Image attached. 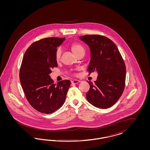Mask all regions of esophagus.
<instances>
[{
    "label": "esophagus",
    "instance_id": "1",
    "mask_svg": "<svg viewBox=\"0 0 150 150\" xmlns=\"http://www.w3.org/2000/svg\"><path fill=\"white\" fill-rule=\"evenodd\" d=\"M80 82V81L79 80H77V79H74V80H72L71 81L72 83H74V84H78V83H79Z\"/></svg>",
    "mask_w": 150,
    "mask_h": 150
}]
</instances>
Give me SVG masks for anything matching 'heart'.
<instances>
[{
	"label": "heart",
	"instance_id": "obj_1",
	"mask_svg": "<svg viewBox=\"0 0 150 150\" xmlns=\"http://www.w3.org/2000/svg\"><path fill=\"white\" fill-rule=\"evenodd\" d=\"M71 50L72 53L75 55H78L81 52L85 53V48L82 44L80 43H72L70 46ZM61 57V50L60 48H58L55 53V59L57 62H59Z\"/></svg>",
	"mask_w": 150,
	"mask_h": 150
}]
</instances>
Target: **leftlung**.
<instances>
[{
    "mask_svg": "<svg viewBox=\"0 0 150 150\" xmlns=\"http://www.w3.org/2000/svg\"><path fill=\"white\" fill-rule=\"evenodd\" d=\"M88 45L91 61L89 74L98 72L97 80L88 81L90 88L86 94L87 100L95 107L107 108L113 106L124 92L126 66L116 45L107 37L100 35L79 36Z\"/></svg>",
    "mask_w": 150,
    "mask_h": 150,
    "instance_id": "obj_1",
    "label": "left lung"
}]
</instances>
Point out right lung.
<instances>
[{"instance_id":"1","label":"right lung","mask_w":150,"mask_h":150,"mask_svg":"<svg viewBox=\"0 0 150 150\" xmlns=\"http://www.w3.org/2000/svg\"><path fill=\"white\" fill-rule=\"evenodd\" d=\"M65 38H46L33 43L26 50L20 70L22 88L31 106L39 112L52 114L61 107L70 86L69 80L56 84L50 78L57 47Z\"/></svg>"}]
</instances>
